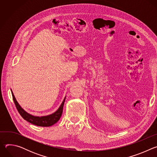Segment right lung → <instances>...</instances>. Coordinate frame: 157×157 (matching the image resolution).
<instances>
[{
	"instance_id": "1",
	"label": "right lung",
	"mask_w": 157,
	"mask_h": 157,
	"mask_svg": "<svg viewBox=\"0 0 157 157\" xmlns=\"http://www.w3.org/2000/svg\"><path fill=\"white\" fill-rule=\"evenodd\" d=\"M11 92H12L13 102L15 103V105L16 106L17 110L18 111L19 114L25 121H28L29 122L37 126L50 127L56 124L59 120L63 113V105H64L66 97L63 99L58 109L56 112H55L54 113L46 116L39 117V116H34L33 115H31L28 113H27L24 109H22L21 106L19 105V104L18 103V102L17 101L12 90H11Z\"/></svg>"
}]
</instances>
